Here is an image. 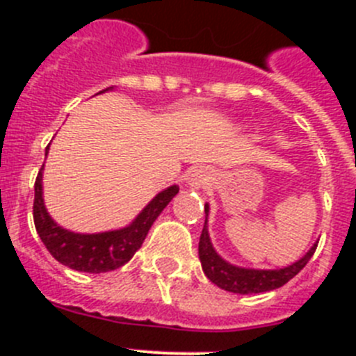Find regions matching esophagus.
<instances>
[{
  "instance_id": "34e87169",
  "label": "esophagus",
  "mask_w": 356,
  "mask_h": 356,
  "mask_svg": "<svg viewBox=\"0 0 356 356\" xmlns=\"http://www.w3.org/2000/svg\"><path fill=\"white\" fill-rule=\"evenodd\" d=\"M207 180V172L203 171V169H194L193 172H191V176H188V184H191V187H200V185L205 184Z\"/></svg>"
}]
</instances>
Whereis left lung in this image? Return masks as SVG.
<instances>
[{"mask_svg":"<svg viewBox=\"0 0 356 356\" xmlns=\"http://www.w3.org/2000/svg\"><path fill=\"white\" fill-rule=\"evenodd\" d=\"M205 213L209 216V205H205ZM317 244L310 248L303 259L298 260L292 266L284 267V269H275V271H262V269H242V267L232 266L216 253L212 248V242L209 237V229H207V221L203 226L200 237V260L203 273L207 278L216 284L217 287L225 289L228 292H237V294H259V292L275 291L278 287H284L289 280L294 278L298 273L312 259L316 253Z\"/></svg>","mask_w":356,"mask_h":356,"instance_id":"left-lung-1","label":"left lung"}]
</instances>
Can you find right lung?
<instances>
[{
	"mask_svg": "<svg viewBox=\"0 0 356 356\" xmlns=\"http://www.w3.org/2000/svg\"><path fill=\"white\" fill-rule=\"evenodd\" d=\"M42 168L37 175L35 197H33V222L37 234L44 242V246L53 254V259L81 273H106L124 266L134 257L135 251L143 246L151 225L155 222L160 212L180 191L178 185H172L156 194L149 205L127 228L92 235L72 234L60 228L46 212L42 201Z\"/></svg>",
	"mask_w": 356,
	"mask_h": 356,
	"instance_id": "add662e5",
	"label": "right lung"
}]
</instances>
